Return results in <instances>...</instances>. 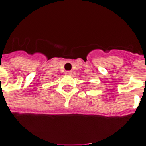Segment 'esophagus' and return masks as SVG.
I'll list each match as a JSON object with an SVG mask.
<instances>
[{
	"label": "esophagus",
	"mask_w": 146,
	"mask_h": 146,
	"mask_svg": "<svg viewBox=\"0 0 146 146\" xmlns=\"http://www.w3.org/2000/svg\"><path fill=\"white\" fill-rule=\"evenodd\" d=\"M65 73H66V75H68V76L72 75V72H71V71H66Z\"/></svg>",
	"instance_id": "1"
}]
</instances>
